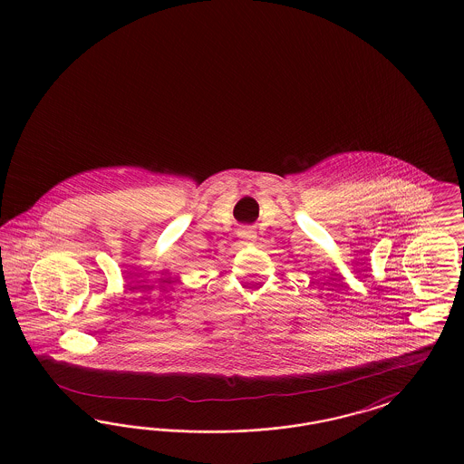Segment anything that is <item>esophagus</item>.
I'll return each instance as SVG.
<instances>
[{"label":"esophagus","mask_w":464,"mask_h":464,"mask_svg":"<svg viewBox=\"0 0 464 464\" xmlns=\"http://www.w3.org/2000/svg\"><path fill=\"white\" fill-rule=\"evenodd\" d=\"M238 237L243 238V240H246V242H254L257 235H256V231H254L252 226H243L242 229H240V233H238Z\"/></svg>","instance_id":"34e87169"}]
</instances>
